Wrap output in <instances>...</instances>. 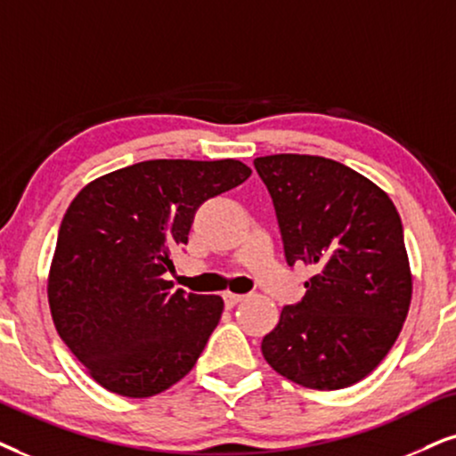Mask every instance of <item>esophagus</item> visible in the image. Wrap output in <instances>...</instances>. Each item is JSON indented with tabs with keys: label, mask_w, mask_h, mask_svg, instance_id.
<instances>
[{
	"label": "esophagus",
	"mask_w": 456,
	"mask_h": 456,
	"mask_svg": "<svg viewBox=\"0 0 456 456\" xmlns=\"http://www.w3.org/2000/svg\"><path fill=\"white\" fill-rule=\"evenodd\" d=\"M223 298H224V305H227V307H235V305L244 301L246 295H235V292H224Z\"/></svg>",
	"instance_id": "esophagus-1"
}]
</instances>
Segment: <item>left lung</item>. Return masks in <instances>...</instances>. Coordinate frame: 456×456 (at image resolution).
I'll return each instance as SVG.
<instances>
[{
  "label": "left lung",
  "mask_w": 456,
  "mask_h": 456,
  "mask_svg": "<svg viewBox=\"0 0 456 456\" xmlns=\"http://www.w3.org/2000/svg\"><path fill=\"white\" fill-rule=\"evenodd\" d=\"M288 265L315 275L303 301L265 334L267 364L288 381L334 391L368 377L394 347L412 298V271L394 201L370 178L320 155L255 159Z\"/></svg>",
  "instance_id": "8db88e82"
}]
</instances>
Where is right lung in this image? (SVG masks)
<instances>
[{
    "mask_svg": "<svg viewBox=\"0 0 456 456\" xmlns=\"http://www.w3.org/2000/svg\"><path fill=\"white\" fill-rule=\"evenodd\" d=\"M250 175L240 159H149L75 195L52 256L48 303L59 337L101 387L151 397L195 366L223 298L172 290L164 273L200 204Z\"/></svg>",
    "mask_w": 456,
    "mask_h": 456,
    "instance_id": "add662e5",
    "label": "right lung"
}]
</instances>
